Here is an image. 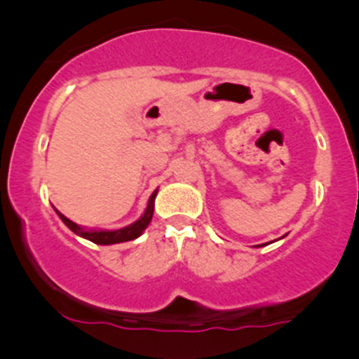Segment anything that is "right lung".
I'll use <instances>...</instances> for the list:
<instances>
[{"label":"right lung","mask_w":359,"mask_h":359,"mask_svg":"<svg viewBox=\"0 0 359 359\" xmlns=\"http://www.w3.org/2000/svg\"><path fill=\"white\" fill-rule=\"evenodd\" d=\"M156 193L158 191H154V193L151 194L146 212H144V215L140 217L137 222H133V224H130V226L121 227V229H116V231H88V229H85V227L74 224L72 220H69L67 217L62 215L60 212H57V213H59V217L62 219V222L66 224L72 233L78 234V236H81V238H85V240H90L92 243H97V245L125 243V241H132V240H135V238H139L140 234L144 233V229L149 226L151 219H153L154 198H156Z\"/></svg>","instance_id":"obj_1"}]
</instances>
